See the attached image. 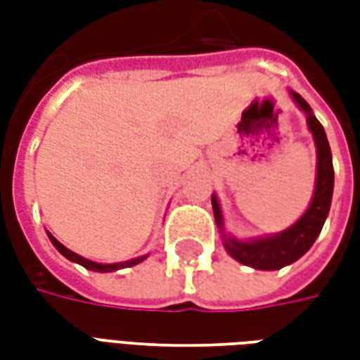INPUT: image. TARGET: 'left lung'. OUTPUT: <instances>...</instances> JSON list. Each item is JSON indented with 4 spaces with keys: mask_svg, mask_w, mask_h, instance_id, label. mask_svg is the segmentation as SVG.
I'll return each instance as SVG.
<instances>
[{
    "mask_svg": "<svg viewBox=\"0 0 360 360\" xmlns=\"http://www.w3.org/2000/svg\"><path fill=\"white\" fill-rule=\"evenodd\" d=\"M293 100L299 103L304 113H307V123L314 142H316L318 152V167H316V188L314 196L310 202L309 210L302 214V218L291 226L285 231L264 239H255V241H237L233 237H227L224 233V245L227 252L245 266L257 268V270H279L283 266L291 264L295 260L307 252L316 241V237L322 231L326 216L330 212L333 193V164H332V150L326 139L324 127L320 125L310 105L297 92H291ZM212 208H214V218L219 229H224L221 224V210H219L218 198L212 196Z\"/></svg>",
    "mask_w": 360,
    "mask_h": 360,
    "instance_id": "left-lung-1",
    "label": "left lung"
}]
</instances>
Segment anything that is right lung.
<instances>
[{
	"label": "right lung",
	"instance_id": "add662e5",
	"mask_svg": "<svg viewBox=\"0 0 360 360\" xmlns=\"http://www.w3.org/2000/svg\"><path fill=\"white\" fill-rule=\"evenodd\" d=\"M48 237H50V241L53 243V247L63 255L65 258H69V260H73V262H77V264L84 266L86 270H94V271H115V270H121V268H131V266L139 264V262H142L146 257H141V258H133V260H127V262H119V264H98V262H92V260H86V258L79 257V255H75L73 250H69L67 247H63L61 243L53 237L51 233H48Z\"/></svg>",
	"mask_w": 360,
	"mask_h": 360
}]
</instances>
